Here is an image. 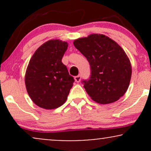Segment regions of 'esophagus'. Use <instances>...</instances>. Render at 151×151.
Listing matches in <instances>:
<instances>
[{"instance_id":"esophagus-1","label":"esophagus","mask_w":151,"mask_h":151,"mask_svg":"<svg viewBox=\"0 0 151 151\" xmlns=\"http://www.w3.org/2000/svg\"><path fill=\"white\" fill-rule=\"evenodd\" d=\"M74 80H75L76 82L79 83V81H81V76L80 75H78V76H76L75 77H74Z\"/></svg>"}]
</instances>
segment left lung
I'll use <instances>...</instances> for the list:
<instances>
[{"label":"left lung","instance_id":"1","mask_svg":"<svg viewBox=\"0 0 151 151\" xmlns=\"http://www.w3.org/2000/svg\"><path fill=\"white\" fill-rule=\"evenodd\" d=\"M73 44L91 67V77L82 82L91 99L108 104L124 96L129 88L132 67L123 48L102 34L78 38Z\"/></svg>","mask_w":151,"mask_h":151}]
</instances>
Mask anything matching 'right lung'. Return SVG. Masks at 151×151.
<instances>
[{"label": "right lung", "mask_w": 151, "mask_h": 151, "mask_svg": "<svg viewBox=\"0 0 151 151\" xmlns=\"http://www.w3.org/2000/svg\"><path fill=\"white\" fill-rule=\"evenodd\" d=\"M68 43L50 40L37 48L25 72L26 89L32 101L39 107L54 109L67 101L74 78L62 62Z\"/></svg>", "instance_id": "add662e5"}]
</instances>
